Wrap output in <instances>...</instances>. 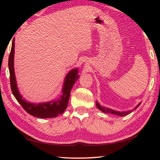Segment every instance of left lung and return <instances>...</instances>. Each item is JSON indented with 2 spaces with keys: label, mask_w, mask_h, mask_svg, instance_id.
Returning a JSON list of instances; mask_svg holds the SVG:
<instances>
[{
  "label": "left lung",
  "mask_w": 160,
  "mask_h": 160,
  "mask_svg": "<svg viewBox=\"0 0 160 160\" xmlns=\"http://www.w3.org/2000/svg\"><path fill=\"white\" fill-rule=\"evenodd\" d=\"M140 104H141V103H139V104H138L137 106L134 108V109L126 111V112H118V111H115V110H113L112 109H109V108H107V107L101 106V105H100L98 102H96V106H97V107L98 108V109L100 111H102V112H104V113H111V114H114V115L120 116H126V115L129 114V113H131L132 112V111L135 110V109H136L137 108L140 106Z\"/></svg>",
  "instance_id": "1"
}]
</instances>
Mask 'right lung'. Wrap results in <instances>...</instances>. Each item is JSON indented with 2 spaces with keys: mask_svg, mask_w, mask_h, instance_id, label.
Masks as SVG:
<instances>
[{
  "mask_svg": "<svg viewBox=\"0 0 160 160\" xmlns=\"http://www.w3.org/2000/svg\"><path fill=\"white\" fill-rule=\"evenodd\" d=\"M14 53L15 39H13L11 51L8 59L10 86L13 95L23 109L30 115L41 118L56 117L58 115L63 113L68 107L70 91L72 90V86L80 77V75H78L79 72L78 68L72 69L66 75L62 88V95L60 98L53 99L50 102L39 103V104L32 103L24 99L19 92L14 69Z\"/></svg>",
  "mask_w": 160,
  "mask_h": 160,
  "instance_id": "right-lung-1",
  "label": "right lung"
}]
</instances>
